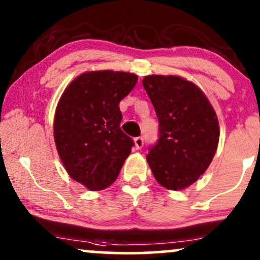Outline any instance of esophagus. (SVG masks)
<instances>
[{
	"label": "esophagus",
	"mask_w": 260,
	"mask_h": 260,
	"mask_svg": "<svg viewBox=\"0 0 260 260\" xmlns=\"http://www.w3.org/2000/svg\"><path fill=\"white\" fill-rule=\"evenodd\" d=\"M134 145H136L137 149H142L143 145H144V139L142 137H137V138H134Z\"/></svg>",
	"instance_id": "esophagus-1"
}]
</instances>
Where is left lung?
Returning a JSON list of instances; mask_svg holds the SVG:
<instances>
[{"instance_id":"1","label":"left lung","mask_w":260,"mask_h":260,"mask_svg":"<svg viewBox=\"0 0 260 260\" xmlns=\"http://www.w3.org/2000/svg\"><path fill=\"white\" fill-rule=\"evenodd\" d=\"M143 86L159 120V140L147 160L155 180L172 190L187 188L209 168L219 144V121L194 83L177 76H147Z\"/></svg>"}]
</instances>
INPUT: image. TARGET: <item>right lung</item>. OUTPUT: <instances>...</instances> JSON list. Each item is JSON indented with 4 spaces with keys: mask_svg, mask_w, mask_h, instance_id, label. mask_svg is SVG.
<instances>
[{
    "mask_svg": "<svg viewBox=\"0 0 260 260\" xmlns=\"http://www.w3.org/2000/svg\"><path fill=\"white\" fill-rule=\"evenodd\" d=\"M137 80L127 72H85L58 101L53 137L59 159L68 175L88 189L111 186L131 154L134 143L120 127V101Z\"/></svg>",
    "mask_w": 260,
    "mask_h": 260,
    "instance_id": "add662e5",
    "label": "right lung"
}]
</instances>
